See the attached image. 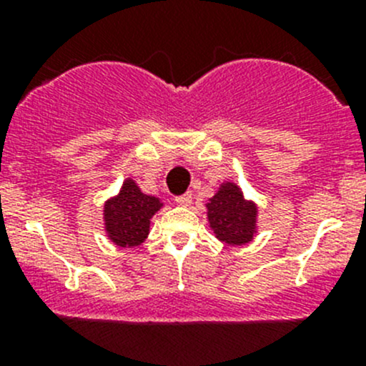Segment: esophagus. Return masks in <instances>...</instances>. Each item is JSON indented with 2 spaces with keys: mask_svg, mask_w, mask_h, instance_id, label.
<instances>
[{
  "mask_svg": "<svg viewBox=\"0 0 366 366\" xmlns=\"http://www.w3.org/2000/svg\"><path fill=\"white\" fill-rule=\"evenodd\" d=\"M175 202H177V205H180V207H189L191 202H193V194L186 193V194H182V197H177Z\"/></svg>",
  "mask_w": 366,
  "mask_h": 366,
  "instance_id": "1",
  "label": "esophagus"
}]
</instances>
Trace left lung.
Returning a JSON list of instances; mask_svg holds the SVG:
<instances>
[{
	"mask_svg": "<svg viewBox=\"0 0 366 366\" xmlns=\"http://www.w3.org/2000/svg\"><path fill=\"white\" fill-rule=\"evenodd\" d=\"M257 205L246 200L241 187L234 182H223L217 193L207 204V219L210 230L221 242L242 246L253 241L257 234Z\"/></svg>",
	"mask_w": 366,
	"mask_h": 366,
	"instance_id": "left-lung-1",
	"label": "left lung"
}]
</instances>
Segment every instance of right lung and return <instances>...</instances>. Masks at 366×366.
<instances>
[{
  "label": "right lung",
  "mask_w": 366,
  "mask_h": 366,
  "mask_svg": "<svg viewBox=\"0 0 366 366\" xmlns=\"http://www.w3.org/2000/svg\"><path fill=\"white\" fill-rule=\"evenodd\" d=\"M161 207L159 198L142 193L138 184L127 179L117 197L104 204V228L109 241L120 248H136L145 242L150 219Z\"/></svg>",
  "instance_id": "right-lung-1"
}]
</instances>
